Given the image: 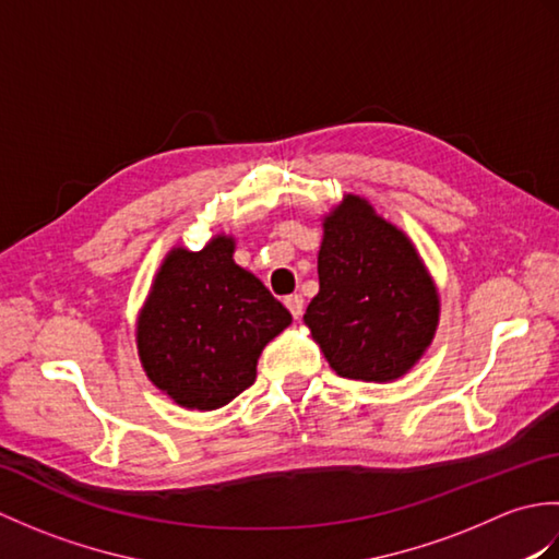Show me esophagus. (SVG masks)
<instances>
[{"label":"esophagus","instance_id":"obj_1","mask_svg":"<svg viewBox=\"0 0 559 559\" xmlns=\"http://www.w3.org/2000/svg\"><path fill=\"white\" fill-rule=\"evenodd\" d=\"M286 307H288L290 314H293L295 319H300V317H302V310H305L302 295H288V298H286Z\"/></svg>","mask_w":559,"mask_h":559}]
</instances>
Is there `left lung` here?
Returning a JSON list of instances; mask_svg holds the SVG:
<instances>
[{
	"label": "left lung",
	"instance_id": "obj_1",
	"mask_svg": "<svg viewBox=\"0 0 559 559\" xmlns=\"http://www.w3.org/2000/svg\"><path fill=\"white\" fill-rule=\"evenodd\" d=\"M319 293L302 322L331 370L396 382L420 362L439 326V290L411 237L365 197L343 194L322 216Z\"/></svg>",
	"mask_w": 559,
	"mask_h": 559
}]
</instances>
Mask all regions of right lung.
I'll return each mask as SVG.
<instances>
[{
	"mask_svg": "<svg viewBox=\"0 0 559 559\" xmlns=\"http://www.w3.org/2000/svg\"><path fill=\"white\" fill-rule=\"evenodd\" d=\"M235 237L165 254L136 317L148 382L187 411H216L254 382L266 343L293 317L254 273L235 264Z\"/></svg>",
	"mask_w": 559,
	"mask_h": 559,
	"instance_id": "right-lung-1",
	"label": "right lung"
}]
</instances>
